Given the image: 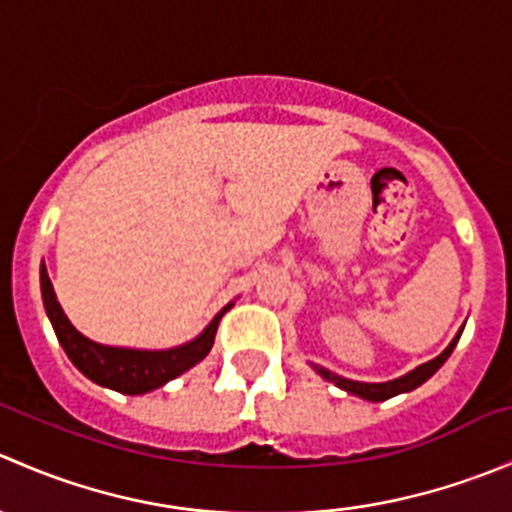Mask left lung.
<instances>
[{"instance_id":"1","label":"left lung","mask_w":512,"mask_h":512,"mask_svg":"<svg viewBox=\"0 0 512 512\" xmlns=\"http://www.w3.org/2000/svg\"><path fill=\"white\" fill-rule=\"evenodd\" d=\"M461 332H463V329H461ZM461 332H458L456 339L448 344L446 352L438 354L436 359L426 361V364H421L418 369L411 371V374L401 376V379H394V381H386V384H364V381H349V379H342V376L332 374V371L322 369V366H314V369H317L319 374H322L327 381H334L339 389L349 391V394L361 396V399H366V401H386V399H391V396H396V394H404V391H414L416 386L423 384V381L431 379V376L436 374L438 369H441L443 361H446L448 356H451L453 349H456L458 339H461Z\"/></svg>"}]
</instances>
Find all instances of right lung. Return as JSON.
<instances>
[{
    "instance_id": "obj_1",
    "label": "right lung",
    "mask_w": 512,
    "mask_h": 512,
    "mask_svg": "<svg viewBox=\"0 0 512 512\" xmlns=\"http://www.w3.org/2000/svg\"><path fill=\"white\" fill-rule=\"evenodd\" d=\"M41 297H44L46 314L54 324L56 337H59L61 347L74 361L76 369L89 376L91 381H96V384L131 396L158 389L165 381L175 379L183 371H188L190 366L198 364L200 359H205L213 349L220 319L232 307V304H227L198 339L183 344V347L165 349V352H136V349L103 347V344L91 342L84 334L76 332L69 319H66L64 309L56 302L54 287H51L44 265H41Z\"/></svg>"
}]
</instances>
